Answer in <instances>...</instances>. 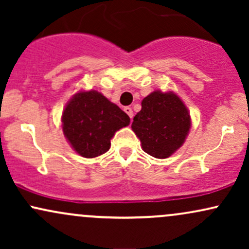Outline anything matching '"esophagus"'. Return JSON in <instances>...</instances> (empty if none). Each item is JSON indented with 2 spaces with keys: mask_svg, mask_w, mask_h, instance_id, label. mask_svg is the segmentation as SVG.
I'll return each mask as SVG.
<instances>
[{
  "mask_svg": "<svg viewBox=\"0 0 249 249\" xmlns=\"http://www.w3.org/2000/svg\"><path fill=\"white\" fill-rule=\"evenodd\" d=\"M124 111L127 113V116L130 117V118H132V117H133V111H132V108H131L130 107H124Z\"/></svg>",
  "mask_w": 249,
  "mask_h": 249,
  "instance_id": "34e87169",
  "label": "esophagus"
}]
</instances>
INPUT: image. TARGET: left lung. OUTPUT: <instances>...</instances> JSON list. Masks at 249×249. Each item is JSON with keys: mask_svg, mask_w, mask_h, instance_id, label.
Wrapping results in <instances>:
<instances>
[{"mask_svg": "<svg viewBox=\"0 0 249 249\" xmlns=\"http://www.w3.org/2000/svg\"><path fill=\"white\" fill-rule=\"evenodd\" d=\"M131 127L145 152L164 159L184 144L191 117L176 93L153 91L142 99V110L134 116Z\"/></svg>", "mask_w": 249, "mask_h": 249, "instance_id": "obj_1", "label": "left lung"}]
</instances>
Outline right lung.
I'll use <instances>...</instances> for the list:
<instances>
[{
    "label": "right lung",
    "mask_w": 249,
    "mask_h": 249,
    "mask_svg": "<svg viewBox=\"0 0 249 249\" xmlns=\"http://www.w3.org/2000/svg\"><path fill=\"white\" fill-rule=\"evenodd\" d=\"M128 124L130 117L95 90L76 93L62 115L65 138L85 158H95L108 151L116 131Z\"/></svg>",
    "instance_id": "1"
}]
</instances>
